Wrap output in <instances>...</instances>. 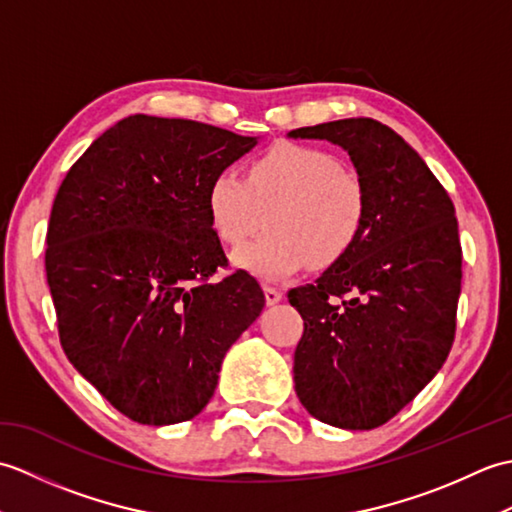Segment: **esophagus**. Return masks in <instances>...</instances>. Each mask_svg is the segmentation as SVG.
Returning a JSON list of instances; mask_svg holds the SVG:
<instances>
[{
	"mask_svg": "<svg viewBox=\"0 0 512 512\" xmlns=\"http://www.w3.org/2000/svg\"><path fill=\"white\" fill-rule=\"evenodd\" d=\"M264 295H266V303L268 306H275V303L281 301V290L279 288H273V286H264Z\"/></svg>",
	"mask_w": 512,
	"mask_h": 512,
	"instance_id": "34e87169",
	"label": "esophagus"
}]
</instances>
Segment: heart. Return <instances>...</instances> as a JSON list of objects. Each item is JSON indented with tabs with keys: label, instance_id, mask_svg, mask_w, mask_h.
Returning a JSON list of instances; mask_svg holds the SVG:
<instances>
[{
	"label": "heart",
	"instance_id": "b5f03b06",
	"mask_svg": "<svg viewBox=\"0 0 512 512\" xmlns=\"http://www.w3.org/2000/svg\"><path fill=\"white\" fill-rule=\"evenodd\" d=\"M206 211L233 262L264 279H286L306 266L330 268L352 253L369 213L365 180L325 149L279 143L250 162L248 180L226 169L211 180ZM269 220H265V215Z\"/></svg>",
	"mask_w": 512,
	"mask_h": 512
}]
</instances>
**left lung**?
<instances>
[{
    "label": "left lung",
    "mask_w": 512,
    "mask_h": 512,
    "mask_svg": "<svg viewBox=\"0 0 512 512\" xmlns=\"http://www.w3.org/2000/svg\"><path fill=\"white\" fill-rule=\"evenodd\" d=\"M288 136L343 147L369 193L352 253L288 292L303 319L295 391L325 424L376 429L420 394L451 352L462 286L453 202L418 151L374 118Z\"/></svg>",
    "instance_id": "1"
}]
</instances>
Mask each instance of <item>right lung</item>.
Wrapping results in <instances>:
<instances>
[{"label": "right lung", "instance_id": "add662e5", "mask_svg": "<svg viewBox=\"0 0 512 512\" xmlns=\"http://www.w3.org/2000/svg\"><path fill=\"white\" fill-rule=\"evenodd\" d=\"M257 145L184 118L127 116L70 167L52 204L46 275L68 361L129 420L198 416L222 358L264 308L206 211L211 180Z\"/></svg>", "mask_w": 512, "mask_h": 512}]
</instances>
